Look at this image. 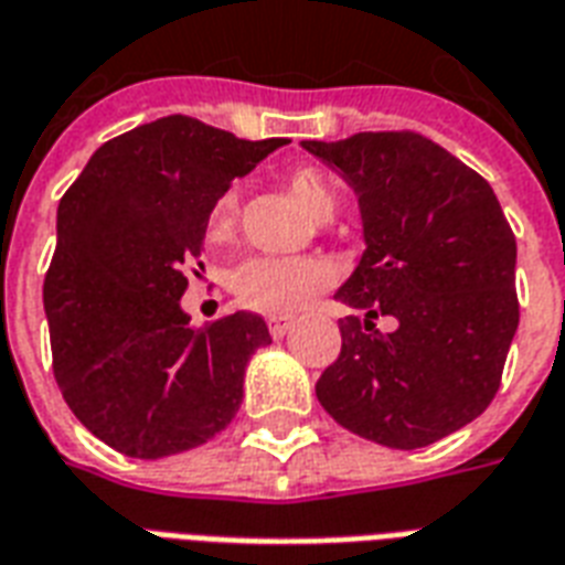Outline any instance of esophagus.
I'll list each match as a JSON object with an SVG mask.
<instances>
[{
  "label": "esophagus",
  "instance_id": "1",
  "mask_svg": "<svg viewBox=\"0 0 565 565\" xmlns=\"http://www.w3.org/2000/svg\"><path fill=\"white\" fill-rule=\"evenodd\" d=\"M266 326H269V334H273V338H284V334L292 329V320L290 317H269Z\"/></svg>",
  "mask_w": 565,
  "mask_h": 565
}]
</instances>
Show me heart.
I'll return each instance as SVG.
<instances>
[{
    "instance_id": "heart-1",
    "label": "heart",
    "mask_w": 565,
    "mask_h": 565,
    "mask_svg": "<svg viewBox=\"0 0 565 565\" xmlns=\"http://www.w3.org/2000/svg\"><path fill=\"white\" fill-rule=\"evenodd\" d=\"M290 192L313 218H331L338 210V186L320 168H296L290 174ZM236 213V192H225L206 215V231L213 239L231 231ZM334 281V269L320 257H252L234 269L231 287L245 308L273 317H287L317 299Z\"/></svg>"
}]
</instances>
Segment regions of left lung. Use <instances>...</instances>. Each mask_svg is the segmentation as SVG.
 I'll return each instance as SVG.
<instances>
[{"instance_id":"left-lung-1","label":"left lung","mask_w":565,"mask_h":565,"mask_svg":"<svg viewBox=\"0 0 565 565\" xmlns=\"http://www.w3.org/2000/svg\"><path fill=\"white\" fill-rule=\"evenodd\" d=\"M359 192L367 252L338 290L340 355L317 399L343 429L415 450L483 415L519 329L515 236L492 186L412 129L301 141ZM394 316V332L373 319Z\"/></svg>"}]
</instances>
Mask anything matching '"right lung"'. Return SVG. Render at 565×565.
I'll return each mask as SVG.
<instances>
[{
    "label": "right lung",
    "mask_w": 565,
    "mask_h": 565,
    "mask_svg": "<svg viewBox=\"0 0 565 565\" xmlns=\"http://www.w3.org/2000/svg\"><path fill=\"white\" fill-rule=\"evenodd\" d=\"M281 145L168 115L97 148L58 201L43 278L55 382L82 426L118 454H183L234 420L245 364L269 329L245 311L198 329L180 296L186 266L204 269L215 201Z\"/></svg>",
    "instance_id": "obj_1"
}]
</instances>
